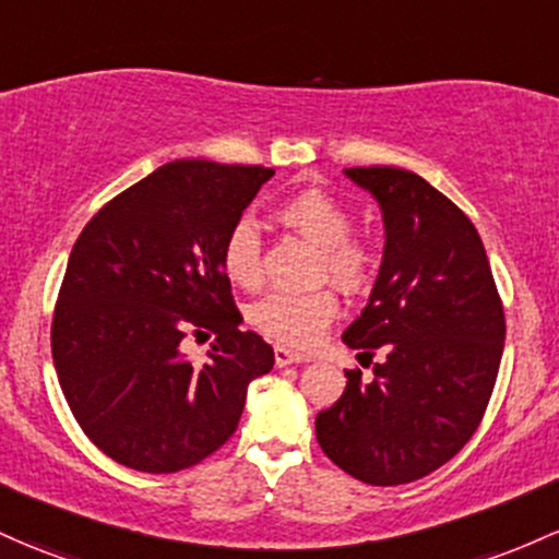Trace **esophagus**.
<instances>
[{
  "label": "esophagus",
  "instance_id": "1",
  "mask_svg": "<svg viewBox=\"0 0 559 559\" xmlns=\"http://www.w3.org/2000/svg\"><path fill=\"white\" fill-rule=\"evenodd\" d=\"M273 353H275V366H281V369H284V366H292V364H308V355L294 353V349L284 347V345L275 347Z\"/></svg>",
  "mask_w": 559,
  "mask_h": 559
}]
</instances>
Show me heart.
I'll return each mask as SVG.
<instances>
[{
    "mask_svg": "<svg viewBox=\"0 0 559 559\" xmlns=\"http://www.w3.org/2000/svg\"><path fill=\"white\" fill-rule=\"evenodd\" d=\"M281 223L302 233L321 249V273L336 284L360 286L371 273V251L366 243L349 238V212L326 190L305 188L278 204ZM223 270L230 284L257 289L262 281L260 230L249 217L233 223L223 241ZM340 312V302L329 289L308 294L273 292L254 302L249 318L262 334L289 347H310Z\"/></svg>",
    "mask_w": 559,
    "mask_h": 559,
    "instance_id": "obj_1",
    "label": "heart"
}]
</instances>
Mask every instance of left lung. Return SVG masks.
<instances>
[{
	"label": "left lung",
	"instance_id": "1",
	"mask_svg": "<svg viewBox=\"0 0 559 559\" xmlns=\"http://www.w3.org/2000/svg\"><path fill=\"white\" fill-rule=\"evenodd\" d=\"M345 175L382 210L384 251L364 312L342 334L371 355L373 379L316 416L331 462L369 486L419 480L464 449L493 392L504 353V308L469 217L425 177L397 167Z\"/></svg>",
	"mask_w": 559,
	"mask_h": 559
}]
</instances>
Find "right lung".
Returning a JSON list of instances; mask_svg holds the SVG:
<instances>
[{
    "mask_svg": "<svg viewBox=\"0 0 559 559\" xmlns=\"http://www.w3.org/2000/svg\"><path fill=\"white\" fill-rule=\"evenodd\" d=\"M273 169L171 162L108 201L73 243L52 360L73 419L114 462L167 475L236 432L251 379L275 355L243 321L223 241ZM188 333L215 334L204 365Z\"/></svg>",
    "mask_w": 559,
    "mask_h": 559,
    "instance_id": "right-lung-1",
    "label": "right lung"
}]
</instances>
